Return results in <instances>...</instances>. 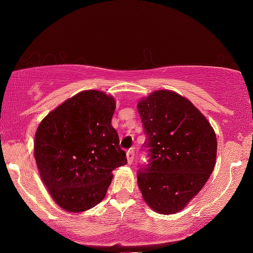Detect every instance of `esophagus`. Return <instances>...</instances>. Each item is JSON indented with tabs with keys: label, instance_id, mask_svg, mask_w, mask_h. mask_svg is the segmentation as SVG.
Segmentation results:
<instances>
[{
	"label": "esophagus",
	"instance_id": "1",
	"mask_svg": "<svg viewBox=\"0 0 253 253\" xmlns=\"http://www.w3.org/2000/svg\"><path fill=\"white\" fill-rule=\"evenodd\" d=\"M133 159H134V150L129 149L128 151H127V163L132 164Z\"/></svg>",
	"mask_w": 253,
	"mask_h": 253
}]
</instances>
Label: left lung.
I'll list each match as a JSON object with an SVG mask.
<instances>
[{"mask_svg": "<svg viewBox=\"0 0 253 253\" xmlns=\"http://www.w3.org/2000/svg\"><path fill=\"white\" fill-rule=\"evenodd\" d=\"M149 150V164L139 170L144 201L159 214L182 211L213 172L216 135L205 115L170 90H157L138 102Z\"/></svg>", "mask_w": 253, "mask_h": 253, "instance_id": "left-lung-1", "label": "left lung"}]
</instances>
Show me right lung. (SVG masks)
I'll return each instance as SVG.
<instances>
[{"instance_id":"add662e5","label":"right lung","mask_w":253,"mask_h":253,"mask_svg":"<svg viewBox=\"0 0 253 253\" xmlns=\"http://www.w3.org/2000/svg\"><path fill=\"white\" fill-rule=\"evenodd\" d=\"M115 100L85 90L48 113L38 126L34 158L52 199L70 213L100 203L112 171L127 163L112 126Z\"/></svg>"}]
</instances>
